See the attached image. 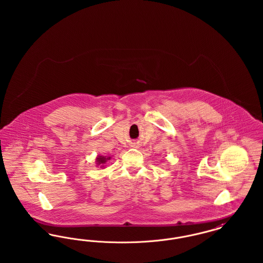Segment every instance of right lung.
<instances>
[{"label":"right lung","instance_id":"right-lung-1","mask_svg":"<svg viewBox=\"0 0 263 263\" xmlns=\"http://www.w3.org/2000/svg\"><path fill=\"white\" fill-rule=\"evenodd\" d=\"M108 159H106V158H104V157H100V158H98V162L100 163H104L106 161H107Z\"/></svg>","mask_w":263,"mask_h":263}]
</instances>
